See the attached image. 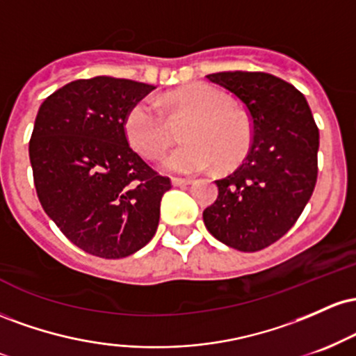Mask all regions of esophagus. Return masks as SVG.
I'll use <instances>...</instances> for the list:
<instances>
[{
  "label": "esophagus",
  "instance_id": "obj_1",
  "mask_svg": "<svg viewBox=\"0 0 356 356\" xmlns=\"http://www.w3.org/2000/svg\"><path fill=\"white\" fill-rule=\"evenodd\" d=\"M172 184L175 187H184L192 184V179H182V177H172Z\"/></svg>",
  "mask_w": 356,
  "mask_h": 356
}]
</instances>
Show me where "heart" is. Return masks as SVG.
Wrapping results in <instances>:
<instances>
[{"label":"heart","instance_id":"b5f03b06","mask_svg":"<svg viewBox=\"0 0 356 356\" xmlns=\"http://www.w3.org/2000/svg\"><path fill=\"white\" fill-rule=\"evenodd\" d=\"M170 108L191 115L184 125L186 144L164 159V167L175 174H194L218 162L220 169H234L246 159L252 144L249 118L232 107L227 93L207 83H191L169 93ZM129 144L145 157H157L169 145L167 118L150 99H140L127 110L124 120Z\"/></svg>","mask_w":356,"mask_h":356}]
</instances>
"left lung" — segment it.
Masks as SVG:
<instances>
[{
    "label": "left lung",
    "instance_id": "1",
    "mask_svg": "<svg viewBox=\"0 0 356 356\" xmlns=\"http://www.w3.org/2000/svg\"><path fill=\"white\" fill-rule=\"evenodd\" d=\"M243 102L251 149L234 172L216 181V202L202 212L207 231L226 246L256 252L295 226L318 177L320 132L303 93L264 72L206 76Z\"/></svg>",
    "mask_w": 356,
    "mask_h": 356
}]
</instances>
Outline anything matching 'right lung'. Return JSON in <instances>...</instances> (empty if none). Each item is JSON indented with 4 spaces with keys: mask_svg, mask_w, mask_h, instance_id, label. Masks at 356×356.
<instances>
[{
    "mask_svg": "<svg viewBox=\"0 0 356 356\" xmlns=\"http://www.w3.org/2000/svg\"><path fill=\"white\" fill-rule=\"evenodd\" d=\"M154 85L95 76L56 90L30 138L33 182L44 212L88 254L120 259L154 238L172 187L125 137L127 110Z\"/></svg>",
    "mask_w": 356,
    "mask_h": 356,
    "instance_id": "obj_1",
    "label": "right lung"
}]
</instances>
